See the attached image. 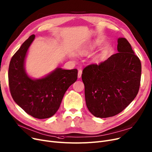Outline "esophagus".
<instances>
[{
  "label": "esophagus",
  "instance_id": "1",
  "mask_svg": "<svg viewBox=\"0 0 152 152\" xmlns=\"http://www.w3.org/2000/svg\"><path fill=\"white\" fill-rule=\"evenodd\" d=\"M82 74V70H79L78 72V78H80L81 77Z\"/></svg>",
  "mask_w": 152,
  "mask_h": 152
}]
</instances>
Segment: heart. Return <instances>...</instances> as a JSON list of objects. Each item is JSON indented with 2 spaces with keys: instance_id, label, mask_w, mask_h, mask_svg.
<instances>
[{
  "instance_id": "b5f03b06",
  "label": "heart",
  "mask_w": 152,
  "mask_h": 152,
  "mask_svg": "<svg viewBox=\"0 0 152 152\" xmlns=\"http://www.w3.org/2000/svg\"><path fill=\"white\" fill-rule=\"evenodd\" d=\"M83 53L85 54H87L88 53V50H83ZM99 60H100V59H99V57H96V58L95 59V61L96 62H98L99 61Z\"/></svg>"
}]
</instances>
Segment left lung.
I'll list each match as a JSON object with an SVG mask.
<instances>
[{
  "label": "left lung",
  "mask_w": 152,
  "mask_h": 152,
  "mask_svg": "<svg viewBox=\"0 0 152 152\" xmlns=\"http://www.w3.org/2000/svg\"><path fill=\"white\" fill-rule=\"evenodd\" d=\"M118 53L99 65H90L82 72L86 104L97 118L120 113L139 92L140 61L126 38H118Z\"/></svg>",
  "instance_id": "8db88e82"
}]
</instances>
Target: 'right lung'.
Returning <instances> with one entry per match:
<instances>
[{"mask_svg": "<svg viewBox=\"0 0 152 152\" xmlns=\"http://www.w3.org/2000/svg\"><path fill=\"white\" fill-rule=\"evenodd\" d=\"M34 38L30 36L12 57L9 84L13 100L21 108L33 118L46 119L59 110L65 93L77 80L78 70L57 67L41 78L30 77L25 70V59Z\"/></svg>", "mask_w": 152, "mask_h": 152, "instance_id": "right-lung-1", "label": "right lung"}]
</instances>
